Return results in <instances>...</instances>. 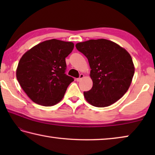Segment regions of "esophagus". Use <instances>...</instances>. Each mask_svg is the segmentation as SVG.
<instances>
[{
  "instance_id": "esophagus-1",
  "label": "esophagus",
  "mask_w": 155,
  "mask_h": 155,
  "mask_svg": "<svg viewBox=\"0 0 155 155\" xmlns=\"http://www.w3.org/2000/svg\"><path fill=\"white\" fill-rule=\"evenodd\" d=\"M84 78V74H80V77H79V78H77V82H79V81H81V80L82 79V78Z\"/></svg>"
}]
</instances>
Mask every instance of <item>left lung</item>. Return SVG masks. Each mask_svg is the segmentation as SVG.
<instances>
[{"instance_id":"obj_1","label":"left lung","mask_w":155,"mask_h":155,"mask_svg":"<svg viewBox=\"0 0 155 155\" xmlns=\"http://www.w3.org/2000/svg\"><path fill=\"white\" fill-rule=\"evenodd\" d=\"M87 57L93 86L84 91L87 102L96 107L111 105L124 95L135 73L130 54L118 44L105 39L90 40L76 44Z\"/></svg>"}]
</instances>
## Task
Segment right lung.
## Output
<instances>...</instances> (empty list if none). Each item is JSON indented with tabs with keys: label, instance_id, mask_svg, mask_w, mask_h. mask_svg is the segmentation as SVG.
<instances>
[{
	"label": "right lung",
	"instance_id": "obj_1",
	"mask_svg": "<svg viewBox=\"0 0 155 155\" xmlns=\"http://www.w3.org/2000/svg\"><path fill=\"white\" fill-rule=\"evenodd\" d=\"M73 48L71 41L52 39L37 44L21 57L17 80L34 103L51 107L64 98L68 85L74 81L65 74V57Z\"/></svg>",
	"mask_w": 155,
	"mask_h": 155
}]
</instances>
